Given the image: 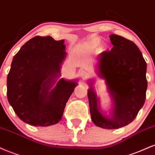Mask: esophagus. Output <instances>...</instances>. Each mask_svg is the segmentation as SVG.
<instances>
[{
  "instance_id": "obj_1",
  "label": "esophagus",
  "mask_w": 155,
  "mask_h": 155,
  "mask_svg": "<svg viewBox=\"0 0 155 155\" xmlns=\"http://www.w3.org/2000/svg\"><path fill=\"white\" fill-rule=\"evenodd\" d=\"M80 74H81L83 78H85L87 75H88V72H87L86 71L84 70H81V71H80Z\"/></svg>"
}]
</instances>
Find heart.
<instances>
[{"mask_svg":"<svg viewBox=\"0 0 155 155\" xmlns=\"http://www.w3.org/2000/svg\"><path fill=\"white\" fill-rule=\"evenodd\" d=\"M91 45H93V46H96V45H98V43L97 42H94V43H93Z\"/></svg>","mask_w":155,"mask_h":155,"instance_id":"b5f03b06","label":"heart"}]
</instances>
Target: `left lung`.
Wrapping results in <instances>:
<instances>
[{
    "mask_svg": "<svg viewBox=\"0 0 155 155\" xmlns=\"http://www.w3.org/2000/svg\"><path fill=\"white\" fill-rule=\"evenodd\" d=\"M113 47L96 58V73L104 80L112 107L110 114L104 112L99 98L89 80L88 97L93 123L104 129H117L135 119L146 99L147 63L135 43L126 38L110 35Z\"/></svg>",
    "mask_w": 155,
    "mask_h": 155,
    "instance_id": "left-lung-1",
    "label": "left lung"
}]
</instances>
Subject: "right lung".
Returning <instances> with one entry per match:
<instances>
[{
    "mask_svg": "<svg viewBox=\"0 0 155 155\" xmlns=\"http://www.w3.org/2000/svg\"><path fill=\"white\" fill-rule=\"evenodd\" d=\"M64 41L35 36L14 56L7 77V97L16 115L34 126L46 127L61 120L78 80L61 76L67 57Z\"/></svg>",
    "mask_w": 155,
    "mask_h": 155,
    "instance_id": "obj_1",
    "label": "right lung"
}]
</instances>
